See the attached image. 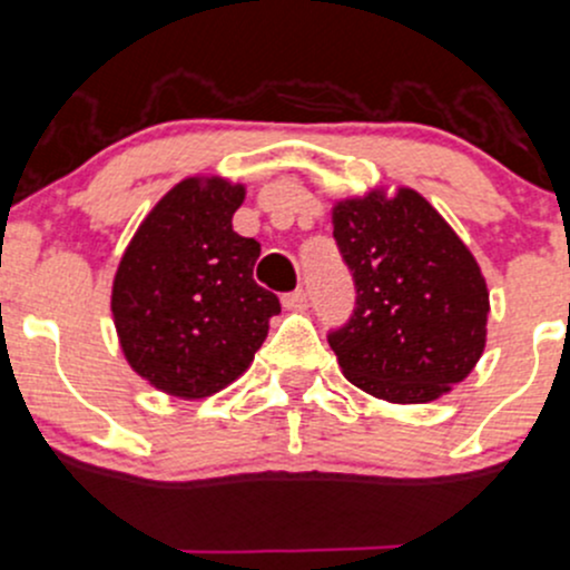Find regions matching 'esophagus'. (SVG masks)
Segmentation results:
<instances>
[{"label":"esophagus","mask_w":570,"mask_h":570,"mask_svg":"<svg viewBox=\"0 0 570 570\" xmlns=\"http://www.w3.org/2000/svg\"><path fill=\"white\" fill-rule=\"evenodd\" d=\"M284 305L286 308H305V305H308V292L303 289H295V292H286L284 295Z\"/></svg>","instance_id":"esophagus-1"}]
</instances>
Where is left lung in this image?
<instances>
[{
	"mask_svg": "<svg viewBox=\"0 0 570 570\" xmlns=\"http://www.w3.org/2000/svg\"><path fill=\"white\" fill-rule=\"evenodd\" d=\"M333 237L355 281V311L327 333L346 380L393 404H426L475 368L489 289L475 256L410 188L333 207Z\"/></svg>",
	"mask_w": 570,
	"mask_h": 570,
	"instance_id": "left-lung-1",
	"label": "left lung"
}]
</instances>
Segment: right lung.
<instances>
[{
  "label": "right lung",
  "mask_w": 570,
  "mask_h": 570,
  "mask_svg": "<svg viewBox=\"0 0 570 570\" xmlns=\"http://www.w3.org/2000/svg\"><path fill=\"white\" fill-rule=\"evenodd\" d=\"M245 188L190 177L144 218L117 275L111 311L134 371L158 391L205 399L235 382L281 311L254 281L259 243L232 229Z\"/></svg>",
  "instance_id": "add662e5"
}]
</instances>
